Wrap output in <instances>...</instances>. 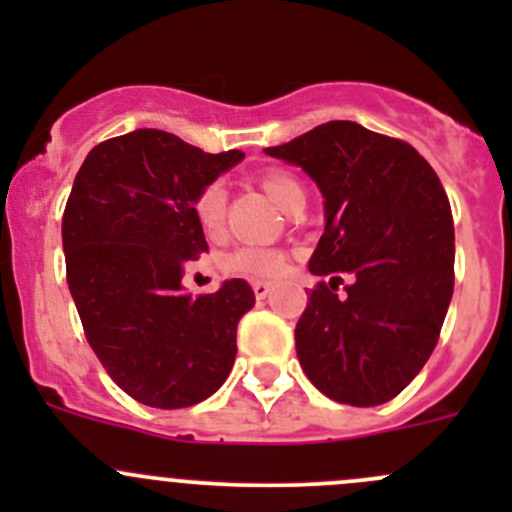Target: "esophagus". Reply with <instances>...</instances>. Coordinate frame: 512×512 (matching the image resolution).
I'll list each match as a JSON object with an SVG mask.
<instances>
[{"label": "esophagus", "instance_id": "1", "mask_svg": "<svg viewBox=\"0 0 512 512\" xmlns=\"http://www.w3.org/2000/svg\"><path fill=\"white\" fill-rule=\"evenodd\" d=\"M252 289H255V297H257V299H265L267 294L272 292V282H265V280H255V282H252Z\"/></svg>", "mask_w": 512, "mask_h": 512}]
</instances>
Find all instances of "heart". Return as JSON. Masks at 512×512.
I'll return each mask as SVG.
<instances>
[{
	"instance_id": "obj_1",
	"label": "heart",
	"mask_w": 512,
	"mask_h": 512,
	"mask_svg": "<svg viewBox=\"0 0 512 512\" xmlns=\"http://www.w3.org/2000/svg\"><path fill=\"white\" fill-rule=\"evenodd\" d=\"M260 188L280 205L289 215L304 208L302 180L285 168H267L257 175ZM227 190L223 183H210L195 200V215L198 223L208 232H218L225 223ZM223 272L230 277H280L287 272V260L282 252L275 250H237L223 260Z\"/></svg>"
}]
</instances>
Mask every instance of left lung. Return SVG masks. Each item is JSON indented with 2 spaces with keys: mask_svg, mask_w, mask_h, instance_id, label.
<instances>
[{
  "mask_svg": "<svg viewBox=\"0 0 512 512\" xmlns=\"http://www.w3.org/2000/svg\"><path fill=\"white\" fill-rule=\"evenodd\" d=\"M267 156L299 165L324 198L312 289L294 329L307 379L329 399L379 406L431 356L453 294L446 190L416 148L354 121H329ZM337 271L353 277L339 298Z\"/></svg>",
  "mask_w": 512,
  "mask_h": 512,
  "instance_id": "left-lung-1",
  "label": "left lung"
}]
</instances>
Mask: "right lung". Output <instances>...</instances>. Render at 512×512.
I'll return each mask as SVG.
<instances>
[{"instance_id": "right-lung-1", "label": "right lung", "mask_w": 512, "mask_h": 512, "mask_svg": "<svg viewBox=\"0 0 512 512\" xmlns=\"http://www.w3.org/2000/svg\"><path fill=\"white\" fill-rule=\"evenodd\" d=\"M242 158L138 128L91 148L76 173L61 223L66 282L103 369L153 409L208 399L235 364L255 292L225 280L190 297L183 270L208 252L195 200Z\"/></svg>"}]
</instances>
